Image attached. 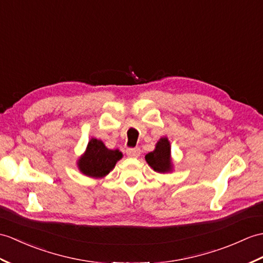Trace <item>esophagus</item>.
<instances>
[{"instance_id":"obj_1","label":"esophagus","mask_w":263,"mask_h":263,"mask_svg":"<svg viewBox=\"0 0 263 263\" xmlns=\"http://www.w3.org/2000/svg\"><path fill=\"white\" fill-rule=\"evenodd\" d=\"M141 154V150L139 148H129L126 149V155L129 157H133V158H137Z\"/></svg>"}]
</instances>
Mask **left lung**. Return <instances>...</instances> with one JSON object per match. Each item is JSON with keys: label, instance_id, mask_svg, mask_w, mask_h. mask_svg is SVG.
<instances>
[{"label": "left lung", "instance_id": "1", "mask_svg": "<svg viewBox=\"0 0 263 263\" xmlns=\"http://www.w3.org/2000/svg\"><path fill=\"white\" fill-rule=\"evenodd\" d=\"M145 160L149 166L158 173H167L172 170L170 160V143L167 138H161L158 141L155 151L145 155Z\"/></svg>", "mask_w": 263, "mask_h": 263}]
</instances>
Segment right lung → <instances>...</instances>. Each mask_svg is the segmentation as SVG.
<instances>
[{
    "instance_id": "1",
    "label": "right lung",
    "mask_w": 263,
    "mask_h": 263,
    "mask_svg": "<svg viewBox=\"0 0 263 263\" xmlns=\"http://www.w3.org/2000/svg\"><path fill=\"white\" fill-rule=\"evenodd\" d=\"M121 158L119 150H109L100 140L91 139L86 152L78 161V167L86 176L101 178L111 172Z\"/></svg>"
}]
</instances>
